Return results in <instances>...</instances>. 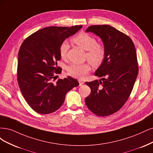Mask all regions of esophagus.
<instances>
[{"label": "esophagus", "mask_w": 153, "mask_h": 153, "mask_svg": "<svg viewBox=\"0 0 153 153\" xmlns=\"http://www.w3.org/2000/svg\"><path fill=\"white\" fill-rule=\"evenodd\" d=\"M78 81H79V86H82L84 84V81L82 79H80L78 80Z\"/></svg>", "instance_id": "obj_1"}]
</instances>
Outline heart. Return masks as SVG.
I'll use <instances>...</instances> for the list:
<instances>
[{
	"label": "heart",
	"instance_id": "obj_1",
	"mask_svg": "<svg viewBox=\"0 0 153 153\" xmlns=\"http://www.w3.org/2000/svg\"><path fill=\"white\" fill-rule=\"evenodd\" d=\"M72 41L78 46L87 51L86 57L93 65L98 66L102 63L105 56V49L103 44L97 43L96 39L87 33L81 32L72 38ZM69 44L63 41L59 48V53L62 58H65L69 50ZM91 70L89 63L82 64L73 63L68 67L70 75L79 78H83Z\"/></svg>",
	"mask_w": 153,
	"mask_h": 153
}]
</instances>
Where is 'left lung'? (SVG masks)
<instances>
[{"instance_id":"1","label":"left lung","mask_w":153,"mask_h":153,"mask_svg":"<svg viewBox=\"0 0 153 153\" xmlns=\"http://www.w3.org/2000/svg\"><path fill=\"white\" fill-rule=\"evenodd\" d=\"M86 32L102 39L105 56L95 73L102 81L85 82L91 88L85 102L95 114L109 116L124 105L134 88L139 72L135 47L128 36L107 25H91Z\"/></svg>"}]
</instances>
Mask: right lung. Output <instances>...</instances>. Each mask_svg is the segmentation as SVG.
Instances as JSON below:
<instances>
[{"label":"right lung","mask_w":153,"mask_h":153,"mask_svg":"<svg viewBox=\"0 0 153 153\" xmlns=\"http://www.w3.org/2000/svg\"><path fill=\"white\" fill-rule=\"evenodd\" d=\"M82 25L50 27L32 33L19 48L18 59V82L28 105L42 114L57 111L65 101L68 91L77 86L71 76L54 82L62 72L57 62L61 59L59 48L68 37Z\"/></svg>","instance_id":"1"}]
</instances>
